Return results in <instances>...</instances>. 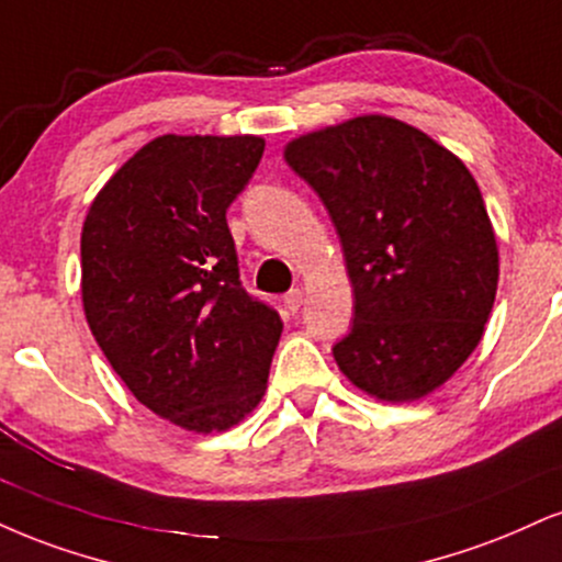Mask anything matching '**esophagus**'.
<instances>
[{"mask_svg":"<svg viewBox=\"0 0 562 562\" xmlns=\"http://www.w3.org/2000/svg\"><path fill=\"white\" fill-rule=\"evenodd\" d=\"M285 306H288V311H293V314L303 306V290L301 288L290 290V293L285 295Z\"/></svg>","mask_w":562,"mask_h":562,"instance_id":"esophagus-1","label":"esophagus"}]
</instances>
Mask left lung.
<instances>
[{"mask_svg": "<svg viewBox=\"0 0 562 562\" xmlns=\"http://www.w3.org/2000/svg\"><path fill=\"white\" fill-rule=\"evenodd\" d=\"M285 161L342 243L356 316L337 367L376 401H422L474 353L495 306L499 254L474 175L387 114L299 135Z\"/></svg>", "mask_w": 562, "mask_h": 562, "instance_id": "1", "label": "left lung"}]
</instances>
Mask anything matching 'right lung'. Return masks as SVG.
Instances as JSON below:
<instances>
[{"label":"right lung","mask_w":562,"mask_h":562,"mask_svg":"<svg viewBox=\"0 0 562 562\" xmlns=\"http://www.w3.org/2000/svg\"><path fill=\"white\" fill-rule=\"evenodd\" d=\"M261 154L259 135H159L104 182L80 233L99 348L135 401L195 435L259 405L282 335L240 285L225 216Z\"/></svg>","instance_id":"right-lung-1"}]
</instances>
